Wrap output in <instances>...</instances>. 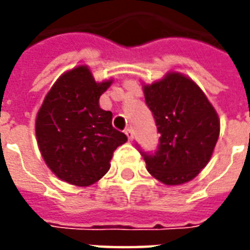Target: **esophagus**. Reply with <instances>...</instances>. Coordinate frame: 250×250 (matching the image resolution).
<instances>
[{"label":"esophagus","mask_w":250,"mask_h":250,"mask_svg":"<svg viewBox=\"0 0 250 250\" xmlns=\"http://www.w3.org/2000/svg\"><path fill=\"white\" fill-rule=\"evenodd\" d=\"M125 132V135H127V138H128V141H132V139H134V132H132L131 128H127Z\"/></svg>","instance_id":"34e87169"}]
</instances>
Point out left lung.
<instances>
[{"instance_id":"left-lung-1","label":"left lung","mask_w":250,"mask_h":250,"mask_svg":"<svg viewBox=\"0 0 250 250\" xmlns=\"http://www.w3.org/2000/svg\"><path fill=\"white\" fill-rule=\"evenodd\" d=\"M143 91L161 135L154 152L138 146L148 173L166 185L191 181L210 161L220 135L215 109L201 88L179 73H168Z\"/></svg>"}]
</instances>
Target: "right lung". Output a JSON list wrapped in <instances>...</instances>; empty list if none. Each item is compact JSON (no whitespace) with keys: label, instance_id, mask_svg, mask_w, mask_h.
Here are the masks:
<instances>
[{"label":"right lung","instance_id":"1","mask_svg":"<svg viewBox=\"0 0 250 250\" xmlns=\"http://www.w3.org/2000/svg\"><path fill=\"white\" fill-rule=\"evenodd\" d=\"M111 82L96 83L87 66L64 73L44 99L36 119L41 155L53 173L76 186L98 182L127 136L112 127V112L99 107Z\"/></svg>","mask_w":250,"mask_h":250}]
</instances>
